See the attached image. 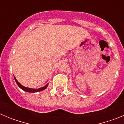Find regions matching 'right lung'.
I'll return each mask as SVG.
<instances>
[{
    "instance_id": "right-lung-1",
    "label": "right lung",
    "mask_w": 124,
    "mask_h": 124,
    "mask_svg": "<svg viewBox=\"0 0 124 124\" xmlns=\"http://www.w3.org/2000/svg\"><path fill=\"white\" fill-rule=\"evenodd\" d=\"M14 79H15V81L16 82V83L17 84L18 86H19L20 88H21L22 90L25 91L26 92H28V93H37V92H39V91H41L44 90L48 87V84H47L46 85L44 86V87H40V88H38V89H31V88H29V87H25V86H22L21 84L20 83H18V81L16 79V78H15L14 76Z\"/></svg>"
}]
</instances>
